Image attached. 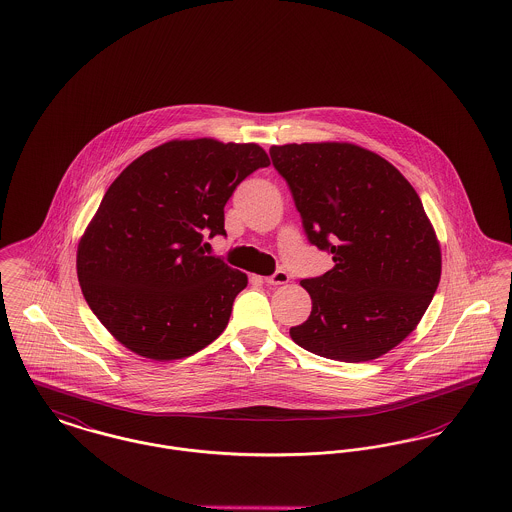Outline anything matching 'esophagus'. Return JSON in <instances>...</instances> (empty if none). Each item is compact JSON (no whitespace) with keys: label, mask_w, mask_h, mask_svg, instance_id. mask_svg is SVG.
<instances>
[{"label":"esophagus","mask_w":512,"mask_h":512,"mask_svg":"<svg viewBox=\"0 0 512 512\" xmlns=\"http://www.w3.org/2000/svg\"><path fill=\"white\" fill-rule=\"evenodd\" d=\"M288 280H290V274L286 271H276L272 276L265 278V282L271 284V286H282V284H286Z\"/></svg>","instance_id":"34e87169"}]
</instances>
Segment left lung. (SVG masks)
<instances>
[{"label":"left lung","instance_id":"left-lung-1","mask_svg":"<svg viewBox=\"0 0 512 512\" xmlns=\"http://www.w3.org/2000/svg\"><path fill=\"white\" fill-rule=\"evenodd\" d=\"M307 240L331 271L303 278L311 315L290 329L303 350L369 361L420 323L441 278V247L416 189L391 162L350 143L271 147Z\"/></svg>","mask_w":512,"mask_h":512}]
</instances>
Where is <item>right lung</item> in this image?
I'll use <instances>...</instances> for the list:
<instances>
[{
	"label": "right lung",
	"instance_id": "right-lung-1",
	"mask_svg": "<svg viewBox=\"0 0 512 512\" xmlns=\"http://www.w3.org/2000/svg\"><path fill=\"white\" fill-rule=\"evenodd\" d=\"M267 152L255 143L170 141L108 187L77 249V276L98 321L149 360L187 358L226 329L247 274L205 255L226 236L224 207Z\"/></svg>",
	"mask_w": 512,
	"mask_h": 512
}]
</instances>
